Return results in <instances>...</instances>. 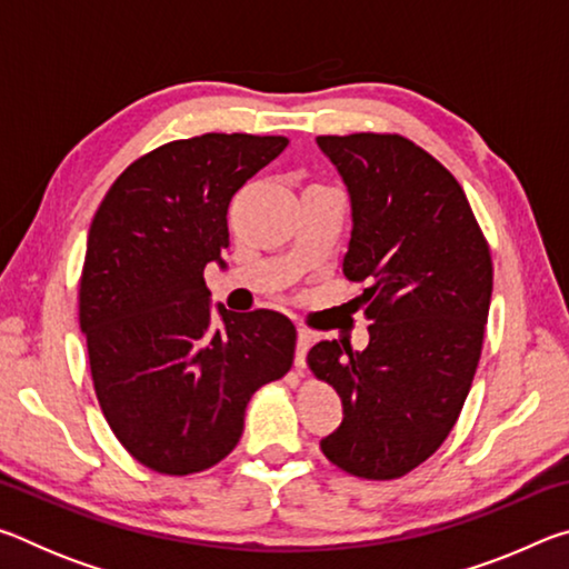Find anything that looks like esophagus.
Wrapping results in <instances>:
<instances>
[{
	"label": "esophagus",
	"mask_w": 569,
	"mask_h": 569,
	"mask_svg": "<svg viewBox=\"0 0 569 569\" xmlns=\"http://www.w3.org/2000/svg\"><path fill=\"white\" fill-rule=\"evenodd\" d=\"M313 343V333L306 331V329H298V341H296V366L298 369H303L306 366V353L311 349Z\"/></svg>",
	"instance_id": "1"
}]
</instances>
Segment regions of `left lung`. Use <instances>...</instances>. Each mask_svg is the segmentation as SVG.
<instances>
[{
    "label": "left lung",
    "instance_id": "8db88e82",
    "mask_svg": "<svg viewBox=\"0 0 569 569\" xmlns=\"http://www.w3.org/2000/svg\"><path fill=\"white\" fill-rule=\"evenodd\" d=\"M351 200L343 276L363 283L369 346L319 341L313 373L343 421L321 439L336 467L403 477L449 437L475 379L492 301V258L455 176L401 134H321Z\"/></svg>",
    "mask_w": 569,
    "mask_h": 569
}]
</instances>
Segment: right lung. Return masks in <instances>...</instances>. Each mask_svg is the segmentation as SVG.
Returning <instances> with one entry per match:
<instances>
[{"mask_svg":"<svg viewBox=\"0 0 569 569\" xmlns=\"http://www.w3.org/2000/svg\"><path fill=\"white\" fill-rule=\"evenodd\" d=\"M286 146L246 132L168 142L134 160L92 218L80 329L94 391L120 445L160 475L228 457L250 397L293 363L286 316L213 308L203 278L208 263L226 268L230 198Z\"/></svg>","mask_w":569,"mask_h":569,"instance_id":"add662e5","label":"right lung"}]
</instances>
